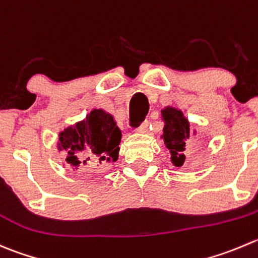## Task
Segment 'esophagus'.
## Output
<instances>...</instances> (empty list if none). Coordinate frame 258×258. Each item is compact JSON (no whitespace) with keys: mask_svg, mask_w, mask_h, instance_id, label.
I'll return each mask as SVG.
<instances>
[{"mask_svg":"<svg viewBox=\"0 0 258 258\" xmlns=\"http://www.w3.org/2000/svg\"><path fill=\"white\" fill-rule=\"evenodd\" d=\"M137 131H139L140 134H147V131H149V123H147V122L142 123L141 126L137 128Z\"/></svg>","mask_w":258,"mask_h":258,"instance_id":"34e87169","label":"esophagus"}]
</instances>
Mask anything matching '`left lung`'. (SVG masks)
I'll return each instance as SVG.
<instances>
[{
    "label": "left lung",
    "mask_w": 258,
    "mask_h": 258,
    "mask_svg": "<svg viewBox=\"0 0 258 258\" xmlns=\"http://www.w3.org/2000/svg\"><path fill=\"white\" fill-rule=\"evenodd\" d=\"M162 121L165 126L162 136L165 146L170 150L171 162L174 166H182L185 161V144L189 139V121L185 118L182 112L174 107H165L161 111Z\"/></svg>",
    "instance_id": "obj_1"
}]
</instances>
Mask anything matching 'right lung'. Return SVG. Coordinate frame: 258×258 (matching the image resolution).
I'll return each mask as SVG.
<instances>
[{"label":"right lung","instance_id":"1","mask_svg":"<svg viewBox=\"0 0 258 258\" xmlns=\"http://www.w3.org/2000/svg\"><path fill=\"white\" fill-rule=\"evenodd\" d=\"M121 139V130L113 116L101 108H94L83 121L59 132L57 150L68 154L66 161L74 169H78L81 164L87 165L88 161L106 165L118 159Z\"/></svg>","mask_w":258,"mask_h":258}]
</instances>
